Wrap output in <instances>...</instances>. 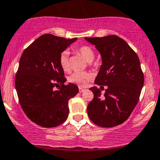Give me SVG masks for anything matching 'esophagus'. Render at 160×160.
Masks as SVG:
<instances>
[{"mask_svg": "<svg viewBox=\"0 0 160 160\" xmlns=\"http://www.w3.org/2000/svg\"><path fill=\"white\" fill-rule=\"evenodd\" d=\"M85 91V88H82V87H79V92H80V93H82V92H83Z\"/></svg>", "mask_w": 160, "mask_h": 160, "instance_id": "esophagus-1", "label": "esophagus"}]
</instances>
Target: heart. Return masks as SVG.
<instances>
[{
	"mask_svg": "<svg viewBox=\"0 0 160 160\" xmlns=\"http://www.w3.org/2000/svg\"><path fill=\"white\" fill-rule=\"evenodd\" d=\"M75 52L80 54L88 62H92L94 59L95 54L93 49L88 46H79L75 49ZM59 64L64 72L69 70V62H68V52H62L59 58ZM93 79L92 73L88 72H76L68 77V82L78 85L80 87H86Z\"/></svg>",
	"mask_w": 160,
	"mask_h": 160,
	"instance_id": "heart-1",
	"label": "heart"
}]
</instances>
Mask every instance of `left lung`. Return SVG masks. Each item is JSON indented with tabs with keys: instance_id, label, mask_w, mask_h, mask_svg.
<instances>
[{
	"instance_id": "obj_1",
	"label": "left lung",
	"mask_w": 160,
	"mask_h": 160,
	"mask_svg": "<svg viewBox=\"0 0 160 160\" xmlns=\"http://www.w3.org/2000/svg\"><path fill=\"white\" fill-rule=\"evenodd\" d=\"M95 46L102 57V65L94 83L107 85L103 97L100 88L89 90L94 98L87 106L88 115L94 124L112 128L122 124L130 116L138 102L144 83L139 58L122 38L117 35L85 38Z\"/></svg>"
}]
</instances>
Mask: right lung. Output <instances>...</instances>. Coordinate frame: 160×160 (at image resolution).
Wrapping results in <instances>:
<instances>
[{
	"instance_id": "add662e5",
	"label": "right lung",
	"mask_w": 160,
	"mask_h": 160,
	"mask_svg": "<svg viewBox=\"0 0 160 160\" xmlns=\"http://www.w3.org/2000/svg\"><path fill=\"white\" fill-rule=\"evenodd\" d=\"M77 39L46 34L30 44L21 57L15 76L18 100L28 118L40 126L53 128L65 122L68 100L79 92L76 85L64 84L66 79L59 64L60 54Z\"/></svg>"
}]
</instances>
